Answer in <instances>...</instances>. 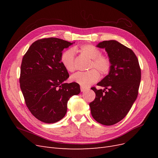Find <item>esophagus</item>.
<instances>
[{"label":"esophagus","mask_w":158,"mask_h":158,"mask_svg":"<svg viewBox=\"0 0 158 158\" xmlns=\"http://www.w3.org/2000/svg\"><path fill=\"white\" fill-rule=\"evenodd\" d=\"M88 89L87 87H84V86H82V85H81V86H80V90H81V92H84V91H85V89Z\"/></svg>","instance_id":"1"}]
</instances>
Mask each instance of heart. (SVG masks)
I'll list each match as a JSON object with an SVG mask.
<instances>
[{
  "label": "heart",
  "instance_id": "b5f03b06",
  "mask_svg": "<svg viewBox=\"0 0 158 158\" xmlns=\"http://www.w3.org/2000/svg\"><path fill=\"white\" fill-rule=\"evenodd\" d=\"M82 52V54L88 56L89 59H92L89 64V69L95 68L88 72H78L72 76L71 79L75 82H77L82 86L88 85L96 82L99 78V73L106 75L109 73L111 69V61L107 55H101L100 51L96 47L92 45H83L78 48H76ZM61 63L66 70L73 73L76 70V64L74 61V51L72 49H68L63 52L60 57ZM97 69L98 71L96 70Z\"/></svg>",
  "mask_w": 158,
  "mask_h": 158
}]
</instances>
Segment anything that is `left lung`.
I'll use <instances>...</instances> for the list:
<instances>
[{
	"mask_svg": "<svg viewBox=\"0 0 158 158\" xmlns=\"http://www.w3.org/2000/svg\"><path fill=\"white\" fill-rule=\"evenodd\" d=\"M97 47L107 52L111 66L109 74L97 84L105 89L91 88L95 98L89 107L95 121L110 126L125 118L136 99L141 69L135 52L119 42L103 41Z\"/></svg>",
	"mask_w": 158,
	"mask_h": 158,
	"instance_id": "1",
	"label": "left lung"
}]
</instances>
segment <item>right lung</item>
Returning <instances> with one entry per match:
<instances>
[{
    "mask_svg": "<svg viewBox=\"0 0 158 158\" xmlns=\"http://www.w3.org/2000/svg\"><path fill=\"white\" fill-rule=\"evenodd\" d=\"M72 44L59 38H44L33 42L23 56L22 92L31 113L44 123L61 120L69 99L80 92L78 83L63 82L69 74L61 63L62 51Z\"/></svg>",
    "mask_w": 158,
    "mask_h": 158,
    "instance_id": "add662e5",
    "label": "right lung"
}]
</instances>
